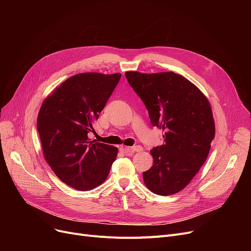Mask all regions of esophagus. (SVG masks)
I'll return each instance as SVG.
<instances>
[{
	"label": "esophagus",
	"mask_w": 251,
	"mask_h": 251,
	"mask_svg": "<svg viewBox=\"0 0 251 251\" xmlns=\"http://www.w3.org/2000/svg\"><path fill=\"white\" fill-rule=\"evenodd\" d=\"M121 151L127 155L134 153L135 151H142L141 147H122Z\"/></svg>",
	"instance_id": "1"
}]
</instances>
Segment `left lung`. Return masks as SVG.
I'll use <instances>...</instances> for the list:
<instances>
[{
  "mask_svg": "<svg viewBox=\"0 0 251 251\" xmlns=\"http://www.w3.org/2000/svg\"><path fill=\"white\" fill-rule=\"evenodd\" d=\"M125 76L151 124L165 130L164 144L151 151L153 165L142 173L144 184L157 195L175 194L206 161L216 134L210 103L199 87L174 72L128 71Z\"/></svg>",
  "mask_w": 251,
  "mask_h": 251,
  "instance_id": "left-lung-1",
  "label": "left lung"
}]
</instances>
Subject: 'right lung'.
Masks as SVG:
<instances>
[{
	"instance_id": "obj_1",
	"label": "right lung",
	"mask_w": 251,
	"mask_h": 251,
	"mask_svg": "<svg viewBox=\"0 0 251 251\" xmlns=\"http://www.w3.org/2000/svg\"><path fill=\"white\" fill-rule=\"evenodd\" d=\"M121 73H79L44 100L37 131L46 162L70 187L86 191L107 179L118 149L90 141L87 134L120 80Z\"/></svg>"
}]
</instances>
